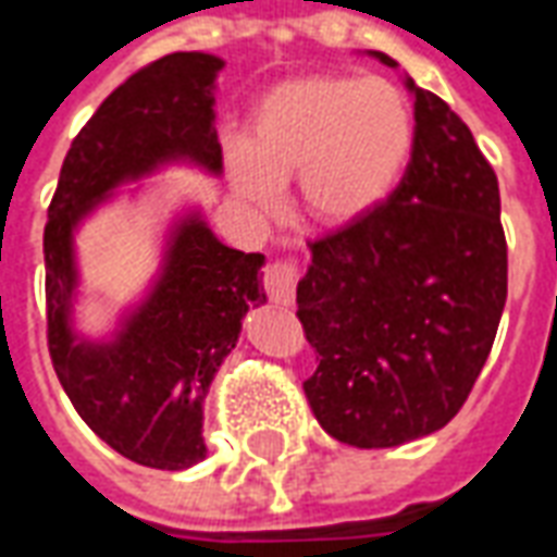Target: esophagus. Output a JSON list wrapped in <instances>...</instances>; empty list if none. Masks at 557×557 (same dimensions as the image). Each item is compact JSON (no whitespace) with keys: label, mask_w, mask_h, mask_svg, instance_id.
I'll return each instance as SVG.
<instances>
[{"label":"esophagus","mask_w":557,"mask_h":557,"mask_svg":"<svg viewBox=\"0 0 557 557\" xmlns=\"http://www.w3.org/2000/svg\"><path fill=\"white\" fill-rule=\"evenodd\" d=\"M295 283H298V262L295 259H277L265 268V289L274 305L295 301Z\"/></svg>","instance_id":"obj_1"}]
</instances>
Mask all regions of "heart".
Returning a JSON list of instances; mask_svg holds the SVG:
<instances>
[{
  "label": "heart",
  "instance_id": "obj_1",
  "mask_svg": "<svg viewBox=\"0 0 557 557\" xmlns=\"http://www.w3.org/2000/svg\"><path fill=\"white\" fill-rule=\"evenodd\" d=\"M416 141L413 104L386 77L307 75L268 89L247 138L225 141L232 186L256 211H274L298 177L310 220L346 225L386 201Z\"/></svg>",
  "mask_w": 557,
  "mask_h": 557
}]
</instances>
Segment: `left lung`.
I'll return each instance as SVG.
<instances>
[{"mask_svg": "<svg viewBox=\"0 0 557 557\" xmlns=\"http://www.w3.org/2000/svg\"><path fill=\"white\" fill-rule=\"evenodd\" d=\"M398 69V62L373 50ZM398 189L310 244L298 319L319 364L305 395L334 441L388 449L441 431L468 400L507 305L500 193L465 120L416 87Z\"/></svg>", "mask_w": 557, "mask_h": 557, "instance_id": "1", "label": "left lung"}]
</instances>
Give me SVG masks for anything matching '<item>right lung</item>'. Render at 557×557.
<instances>
[{
    "mask_svg": "<svg viewBox=\"0 0 557 557\" xmlns=\"http://www.w3.org/2000/svg\"><path fill=\"white\" fill-rule=\"evenodd\" d=\"M225 62L169 53L120 84L65 153L45 225L48 346L77 416L114 453L157 470L198 465L205 398L250 307L265 305L262 252L225 247L198 208L174 216L162 265L111 337L75 332V232L120 186L165 165L220 177L213 89Z\"/></svg>",
    "mask_w": 557,
    "mask_h": 557,
    "instance_id": "add662e5",
    "label": "right lung"
}]
</instances>
